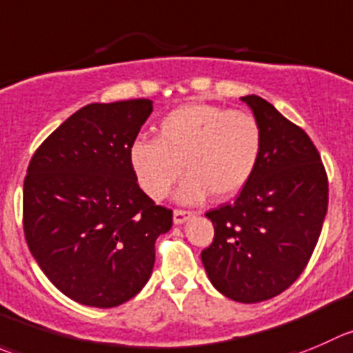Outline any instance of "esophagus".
<instances>
[{
	"label": "esophagus",
	"mask_w": 353,
	"mask_h": 353,
	"mask_svg": "<svg viewBox=\"0 0 353 353\" xmlns=\"http://www.w3.org/2000/svg\"><path fill=\"white\" fill-rule=\"evenodd\" d=\"M191 215H193V212L174 210V224H184V222H186Z\"/></svg>",
	"instance_id": "obj_1"
}]
</instances>
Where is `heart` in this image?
<instances>
[{"instance_id":"b5f03b06","label":"heart","mask_w":353,"mask_h":353,"mask_svg":"<svg viewBox=\"0 0 353 353\" xmlns=\"http://www.w3.org/2000/svg\"><path fill=\"white\" fill-rule=\"evenodd\" d=\"M260 150L262 129L252 114L188 103L159 122L155 139L139 138L129 146V165L153 200L165 198L183 170L190 176L177 191L181 203H196L208 193L225 200L252 179Z\"/></svg>"}]
</instances>
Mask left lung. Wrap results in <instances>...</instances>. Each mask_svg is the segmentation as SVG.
Masks as SVG:
<instances>
[{
    "instance_id": "1",
    "label": "left lung",
    "mask_w": 353,
    "mask_h": 353,
    "mask_svg": "<svg viewBox=\"0 0 353 353\" xmlns=\"http://www.w3.org/2000/svg\"><path fill=\"white\" fill-rule=\"evenodd\" d=\"M262 129L256 169L234 203L207 212L215 236L201 262L217 292L256 303L299 279L327 212V176L303 129L269 101L243 97Z\"/></svg>"
}]
</instances>
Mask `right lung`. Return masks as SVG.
I'll list each match as a JSON object with an SVG mask.
<instances>
[{
  "label": "right lung",
  "instance_id": "obj_1",
  "mask_svg": "<svg viewBox=\"0 0 353 353\" xmlns=\"http://www.w3.org/2000/svg\"><path fill=\"white\" fill-rule=\"evenodd\" d=\"M152 100L91 103L36 150L23 181V232L41 271L82 305L110 309L138 295L172 210L136 183L129 146Z\"/></svg>",
  "mask_w": 353,
  "mask_h": 353
}]
</instances>
